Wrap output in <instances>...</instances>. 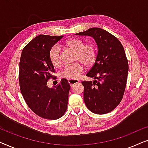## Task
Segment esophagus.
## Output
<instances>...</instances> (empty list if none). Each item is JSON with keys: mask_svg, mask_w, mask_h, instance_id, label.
Returning <instances> with one entry per match:
<instances>
[{"mask_svg": "<svg viewBox=\"0 0 148 148\" xmlns=\"http://www.w3.org/2000/svg\"><path fill=\"white\" fill-rule=\"evenodd\" d=\"M78 83H79V81L78 79H69V84H70V86L71 87L73 86L75 84H78Z\"/></svg>", "mask_w": 148, "mask_h": 148, "instance_id": "34e87169", "label": "esophagus"}]
</instances>
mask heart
<instances>
[{
    "label": "heart",
    "instance_id": "1",
    "mask_svg": "<svg viewBox=\"0 0 148 148\" xmlns=\"http://www.w3.org/2000/svg\"><path fill=\"white\" fill-rule=\"evenodd\" d=\"M66 47L76 52L75 59L79 60L86 66H91L96 58V50L91 44H85L83 40L79 38H71L65 42ZM61 50L58 45H54L50 50L49 57L52 64L58 66L60 64ZM84 71L83 66L79 62L66 65L60 72V76L67 79H77Z\"/></svg>",
    "mask_w": 148,
    "mask_h": 148
}]
</instances>
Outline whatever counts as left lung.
Here are the masks:
<instances>
[{"instance_id":"8db88e82","label":"left lung","mask_w":148,"mask_h":148,"mask_svg":"<svg viewBox=\"0 0 148 148\" xmlns=\"http://www.w3.org/2000/svg\"><path fill=\"white\" fill-rule=\"evenodd\" d=\"M77 36L94 38L98 47L95 63L84 81V100L87 108L97 114L114 110L122 100L126 87L129 65L124 48L117 38L106 30L91 27Z\"/></svg>"}]
</instances>
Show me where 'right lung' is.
Wrapping results in <instances>:
<instances>
[{
	"label": "right lung",
	"instance_id": "1",
	"mask_svg": "<svg viewBox=\"0 0 148 148\" xmlns=\"http://www.w3.org/2000/svg\"><path fill=\"white\" fill-rule=\"evenodd\" d=\"M62 37L36 36L25 46L20 58L19 80L22 96L29 108L44 119H59L67 109L71 87L68 81L62 79L57 86H47L54 72L50 50Z\"/></svg>",
	"mask_w": 148,
	"mask_h": 148
}]
</instances>
